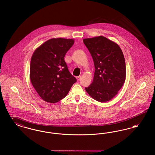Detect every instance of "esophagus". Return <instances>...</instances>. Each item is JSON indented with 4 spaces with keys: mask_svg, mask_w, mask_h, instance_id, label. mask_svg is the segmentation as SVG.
I'll return each instance as SVG.
<instances>
[{
    "mask_svg": "<svg viewBox=\"0 0 155 155\" xmlns=\"http://www.w3.org/2000/svg\"><path fill=\"white\" fill-rule=\"evenodd\" d=\"M81 76H78V77H77L76 78H77V81H79L81 80Z\"/></svg>",
    "mask_w": 155,
    "mask_h": 155,
    "instance_id": "esophagus-1",
    "label": "esophagus"
}]
</instances>
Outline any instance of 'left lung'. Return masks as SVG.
<instances>
[{"mask_svg": "<svg viewBox=\"0 0 155 155\" xmlns=\"http://www.w3.org/2000/svg\"><path fill=\"white\" fill-rule=\"evenodd\" d=\"M95 68L94 80L85 90L100 102L109 101L118 94L126 77L125 59L117 44L103 36L85 38Z\"/></svg>", "mask_w": 155, "mask_h": 155, "instance_id": "obj_1", "label": "left lung"}]
</instances>
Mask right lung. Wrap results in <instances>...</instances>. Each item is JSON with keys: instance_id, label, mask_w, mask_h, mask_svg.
Here are the masks:
<instances>
[{"instance_id": "1", "label": "right lung", "mask_w": 155, "mask_h": 155, "mask_svg": "<svg viewBox=\"0 0 155 155\" xmlns=\"http://www.w3.org/2000/svg\"><path fill=\"white\" fill-rule=\"evenodd\" d=\"M73 39L52 38L37 48L31 59V82L39 96L48 103L63 99L77 80L69 72L64 56Z\"/></svg>"}]
</instances>
